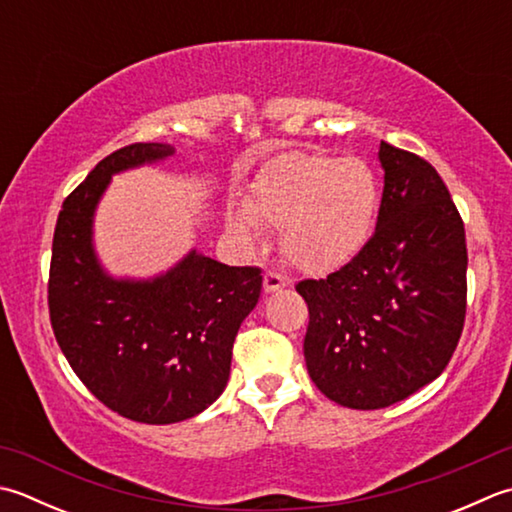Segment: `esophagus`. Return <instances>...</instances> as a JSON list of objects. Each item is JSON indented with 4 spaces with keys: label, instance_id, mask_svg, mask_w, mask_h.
<instances>
[{
    "label": "esophagus",
    "instance_id": "esophagus-1",
    "mask_svg": "<svg viewBox=\"0 0 512 512\" xmlns=\"http://www.w3.org/2000/svg\"><path fill=\"white\" fill-rule=\"evenodd\" d=\"M286 286V279L282 275L273 273V270H266L264 273V290L266 293H277V290H282Z\"/></svg>",
    "mask_w": 512,
    "mask_h": 512
}]
</instances>
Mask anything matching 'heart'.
Here are the masks:
<instances>
[{
    "label": "heart",
    "instance_id": "b5f03b06",
    "mask_svg": "<svg viewBox=\"0 0 512 512\" xmlns=\"http://www.w3.org/2000/svg\"><path fill=\"white\" fill-rule=\"evenodd\" d=\"M379 179L362 157L284 153L250 184L244 208H230L226 226L244 246L262 242V226H279V246L306 273L348 264L373 233Z\"/></svg>",
    "mask_w": 512,
    "mask_h": 512
}]
</instances>
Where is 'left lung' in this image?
<instances>
[{"label":"left lung","mask_w":512,"mask_h":512,"mask_svg":"<svg viewBox=\"0 0 512 512\" xmlns=\"http://www.w3.org/2000/svg\"><path fill=\"white\" fill-rule=\"evenodd\" d=\"M384 195L366 246L306 299L308 375L335 404L377 410L444 373L466 317L464 222L437 170L386 142Z\"/></svg>","instance_id":"1"}]
</instances>
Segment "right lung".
Returning <instances> with one entry per match:
<instances>
[{"mask_svg": "<svg viewBox=\"0 0 512 512\" xmlns=\"http://www.w3.org/2000/svg\"><path fill=\"white\" fill-rule=\"evenodd\" d=\"M173 155L155 142L104 157L64 199L50 259V324L70 368L99 402L142 424L184 422L224 393L235 335L262 293V270L195 248L148 279L106 273L93 222L110 179Z\"/></svg>", "mask_w": 512, "mask_h": 512, "instance_id": "obj_1", "label": "right lung"}]
</instances>
